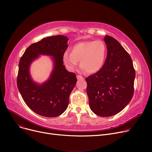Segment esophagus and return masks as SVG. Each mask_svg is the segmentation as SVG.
I'll use <instances>...</instances> for the list:
<instances>
[{
	"mask_svg": "<svg viewBox=\"0 0 152 152\" xmlns=\"http://www.w3.org/2000/svg\"><path fill=\"white\" fill-rule=\"evenodd\" d=\"M76 77H77V79H78V80H84V78L83 76H81L77 75Z\"/></svg>",
	"mask_w": 152,
	"mask_h": 152,
	"instance_id": "obj_1",
	"label": "esophagus"
}]
</instances>
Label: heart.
I'll list each match as a JSON object with an SVG mask.
<instances>
[{
  "instance_id": "b5f03b06",
  "label": "heart",
  "mask_w": 152,
  "mask_h": 152,
  "mask_svg": "<svg viewBox=\"0 0 152 152\" xmlns=\"http://www.w3.org/2000/svg\"><path fill=\"white\" fill-rule=\"evenodd\" d=\"M107 47L101 40L83 41L75 44L71 49V53H64L63 60L66 67L74 71L80 61V66L87 73L99 72L103 66L106 58Z\"/></svg>"
}]
</instances>
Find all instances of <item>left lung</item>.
I'll return each instance as SVG.
<instances>
[{"label":"left lung","mask_w":152,"mask_h":152,"mask_svg":"<svg viewBox=\"0 0 152 152\" xmlns=\"http://www.w3.org/2000/svg\"><path fill=\"white\" fill-rule=\"evenodd\" d=\"M104 41L107 49L104 65L86 81L91 110L108 117L120 112L131 100L135 73L130 55L117 40L107 35Z\"/></svg>","instance_id":"left-lung-1"}]
</instances>
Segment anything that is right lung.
<instances>
[{"label":"right lung","instance_id":"1","mask_svg":"<svg viewBox=\"0 0 152 152\" xmlns=\"http://www.w3.org/2000/svg\"><path fill=\"white\" fill-rule=\"evenodd\" d=\"M65 36L47 37L29 46L19 62L17 86L27 106L36 113L45 117L60 116L69 103V96L76 84V75L63 65V55L68 47ZM41 55L51 56L53 69L47 81L35 82L30 75V66Z\"/></svg>","mask_w":152,"mask_h":152}]
</instances>
